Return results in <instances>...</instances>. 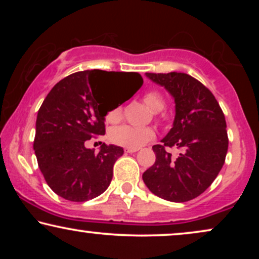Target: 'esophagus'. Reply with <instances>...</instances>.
<instances>
[{
	"instance_id": "1",
	"label": "esophagus",
	"mask_w": 259,
	"mask_h": 259,
	"mask_svg": "<svg viewBox=\"0 0 259 259\" xmlns=\"http://www.w3.org/2000/svg\"><path fill=\"white\" fill-rule=\"evenodd\" d=\"M138 151V148H125L126 153H136Z\"/></svg>"
}]
</instances>
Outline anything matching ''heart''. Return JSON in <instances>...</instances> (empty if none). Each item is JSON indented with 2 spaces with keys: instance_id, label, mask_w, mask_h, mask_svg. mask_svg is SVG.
<instances>
[{
  "instance_id": "heart-1",
  "label": "heart",
  "mask_w": 259,
  "mask_h": 259,
  "mask_svg": "<svg viewBox=\"0 0 259 259\" xmlns=\"http://www.w3.org/2000/svg\"><path fill=\"white\" fill-rule=\"evenodd\" d=\"M144 104L152 112H160L165 107V99L159 91H148L143 95ZM122 106L118 105L109 108L106 113V120L108 122H119L122 118ZM154 132L151 127H132L128 125L116 126L109 131L108 138L113 144L126 148H139L144 144L153 139Z\"/></svg>"
}]
</instances>
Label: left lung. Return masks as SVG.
Instances as JSON below:
<instances>
[{"instance_id": "8db88e82", "label": "left lung", "mask_w": 259, "mask_h": 259, "mask_svg": "<svg viewBox=\"0 0 259 259\" xmlns=\"http://www.w3.org/2000/svg\"><path fill=\"white\" fill-rule=\"evenodd\" d=\"M146 76L175 98L176 118L161 144L152 147L155 162L144 172V183L162 199H194L213 183L225 162L229 139L224 113L211 91L189 74ZM173 146L182 151L176 159L167 152Z\"/></svg>"}]
</instances>
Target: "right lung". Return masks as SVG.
Listing matches in <instances>:
<instances>
[{"instance_id": "right-lung-1", "label": "right lung", "mask_w": 259, "mask_h": 259, "mask_svg": "<svg viewBox=\"0 0 259 259\" xmlns=\"http://www.w3.org/2000/svg\"><path fill=\"white\" fill-rule=\"evenodd\" d=\"M102 79L131 82V97L144 82L134 72H76L52 88L37 113L34 151L38 167L48 186L70 201H86L104 193L114 162L123 154L122 147L115 145L102 144L99 153L84 147L91 138L105 134L109 108L101 104Z\"/></svg>"}]
</instances>
